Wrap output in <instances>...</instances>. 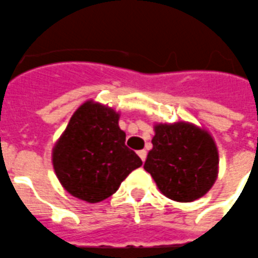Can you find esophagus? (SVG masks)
Wrapping results in <instances>:
<instances>
[{"label": "esophagus", "mask_w": 258, "mask_h": 258, "mask_svg": "<svg viewBox=\"0 0 258 258\" xmlns=\"http://www.w3.org/2000/svg\"><path fill=\"white\" fill-rule=\"evenodd\" d=\"M138 155H139V158H141V160H142L143 162L146 161V157H147L146 150H139V151H138Z\"/></svg>", "instance_id": "34e87169"}]
</instances>
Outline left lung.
<instances>
[{
	"mask_svg": "<svg viewBox=\"0 0 258 258\" xmlns=\"http://www.w3.org/2000/svg\"><path fill=\"white\" fill-rule=\"evenodd\" d=\"M154 133L145 170L169 199L181 203L200 199L218 177L219 154L211 134L188 121L158 123Z\"/></svg>",
	"mask_w": 258,
	"mask_h": 258,
	"instance_id": "1",
	"label": "left lung"
}]
</instances>
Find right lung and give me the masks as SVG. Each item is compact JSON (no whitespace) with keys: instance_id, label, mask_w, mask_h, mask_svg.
Here are the masks:
<instances>
[{"instance_id":"right-lung-1","label":"right lung","mask_w":258,"mask_h":258,"mask_svg":"<svg viewBox=\"0 0 258 258\" xmlns=\"http://www.w3.org/2000/svg\"><path fill=\"white\" fill-rule=\"evenodd\" d=\"M119 112L89 100L73 113L52 149V165L69 194L88 203L103 202L142 165L125 146Z\"/></svg>"}]
</instances>
